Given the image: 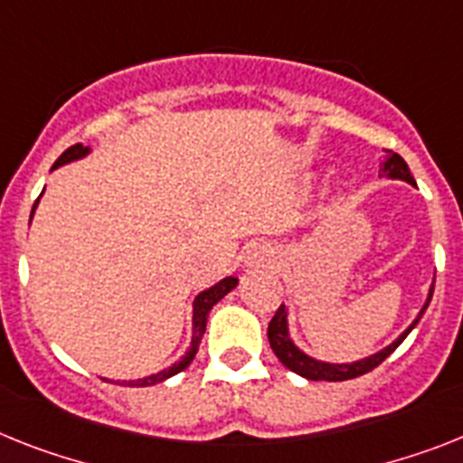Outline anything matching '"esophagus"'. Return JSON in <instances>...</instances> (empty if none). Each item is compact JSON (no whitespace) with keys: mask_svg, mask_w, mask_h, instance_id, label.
Masks as SVG:
<instances>
[{"mask_svg":"<svg viewBox=\"0 0 463 463\" xmlns=\"http://www.w3.org/2000/svg\"><path fill=\"white\" fill-rule=\"evenodd\" d=\"M275 261V254L270 247H263V244H259V247H254L250 254V263L251 266H270V263Z\"/></svg>","mask_w":463,"mask_h":463,"instance_id":"34e87169","label":"esophagus"}]
</instances>
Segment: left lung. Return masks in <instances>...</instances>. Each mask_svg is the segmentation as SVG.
<instances>
[{"instance_id":"left-lung-1","label":"left lung","mask_w":463,"mask_h":463,"mask_svg":"<svg viewBox=\"0 0 463 463\" xmlns=\"http://www.w3.org/2000/svg\"><path fill=\"white\" fill-rule=\"evenodd\" d=\"M383 153H386V162H383V166H382L383 176L402 178V181H407V184L417 185L414 184V178H411L410 166H407L405 159L400 157L398 153H393V150H383ZM430 297H433V287H430L429 298H426V304H423L419 317L411 322L407 332L400 334L398 341H393V344L388 345V348H383V351L374 353L372 357H364V360H357V363H351V364L317 363V360H313V357H308L306 353L298 351L297 345L291 344L289 332H287L285 306H279V308L275 310L273 320H270V325H268V341H270V348H273V353L278 355L279 363L285 364L287 370L297 372V374L306 376V379H310V382H345V379H355V376H363V374H367V372L374 370V367H379V364H382L383 360H386V357L391 355V353H393L395 348L402 344V341H405V336L411 332V329H414V325L421 320L423 310L429 308V304H430Z\"/></svg>"}]
</instances>
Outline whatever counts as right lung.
<instances>
[{
	"instance_id": "obj_1",
	"label": "right lung",
	"mask_w": 463,
	"mask_h": 463,
	"mask_svg": "<svg viewBox=\"0 0 463 463\" xmlns=\"http://www.w3.org/2000/svg\"><path fill=\"white\" fill-rule=\"evenodd\" d=\"M87 153H89V147L75 143V146H70L68 150H65V153L56 159L53 169H56V166H61V165H65V162H72V159L84 157ZM34 204H37V202H34ZM33 212H34V207H33ZM235 285H238V278H225V279H221L219 285H213L212 289L202 291L200 297L195 298V316H193V344H190V351L185 353V357L181 360V363H176L174 367H169V370H165V372H157V374H153V376L138 379V382H124V386H153V383L165 382V379H169V376L178 374V372H184L185 367L193 363V357H195L197 348H200L202 336H204V329H207L209 310L213 308V304H219L221 298H223L228 291L235 289ZM106 382H108V379H106Z\"/></svg>"
}]
</instances>
